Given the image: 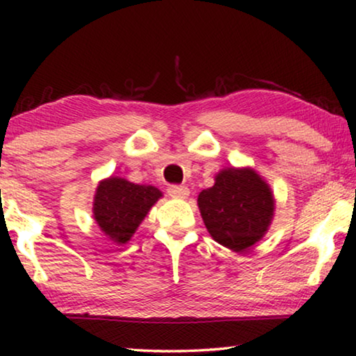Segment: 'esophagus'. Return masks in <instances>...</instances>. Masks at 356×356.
I'll return each instance as SVG.
<instances>
[{
  "label": "esophagus",
  "instance_id": "esophagus-1",
  "mask_svg": "<svg viewBox=\"0 0 356 356\" xmlns=\"http://www.w3.org/2000/svg\"><path fill=\"white\" fill-rule=\"evenodd\" d=\"M168 194L175 199H186L189 196V189L186 186L172 184V186H168Z\"/></svg>",
  "mask_w": 356,
  "mask_h": 356
}]
</instances>
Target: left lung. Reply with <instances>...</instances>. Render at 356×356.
I'll return each mask as SVG.
<instances>
[{"mask_svg": "<svg viewBox=\"0 0 356 356\" xmlns=\"http://www.w3.org/2000/svg\"><path fill=\"white\" fill-rule=\"evenodd\" d=\"M197 206L207 232L228 250L241 252L262 240L275 211L269 183L251 167H228L202 189Z\"/></svg>", "mask_w": 356, "mask_h": 356, "instance_id": "left-lung-1", "label": "left lung"}]
</instances>
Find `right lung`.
I'll return each mask as SVG.
<instances>
[{"mask_svg": "<svg viewBox=\"0 0 356 356\" xmlns=\"http://www.w3.org/2000/svg\"><path fill=\"white\" fill-rule=\"evenodd\" d=\"M162 196V191L150 184H136L120 177L105 178L95 189L94 220L111 241L124 245Z\"/></svg>", "mask_w": 356, "mask_h": 356, "instance_id": "obj_1", "label": "right lung"}]
</instances>
